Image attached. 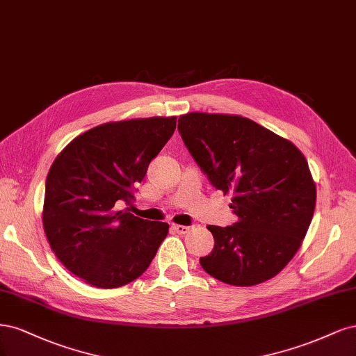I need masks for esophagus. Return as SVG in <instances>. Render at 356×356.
<instances>
[{
	"mask_svg": "<svg viewBox=\"0 0 356 356\" xmlns=\"http://www.w3.org/2000/svg\"><path fill=\"white\" fill-rule=\"evenodd\" d=\"M173 227V231L175 232H177V234H180V235H183V234H188L189 232V226H183V225H173L171 226Z\"/></svg>",
	"mask_w": 356,
	"mask_h": 356,
	"instance_id": "34e87169",
	"label": "esophagus"
}]
</instances>
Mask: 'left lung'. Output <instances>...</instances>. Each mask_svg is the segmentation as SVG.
I'll list each match as a JSON object with an SVG mask.
<instances>
[{"label":"left lung","mask_w":356,"mask_h":356,"mask_svg":"<svg viewBox=\"0 0 356 356\" xmlns=\"http://www.w3.org/2000/svg\"><path fill=\"white\" fill-rule=\"evenodd\" d=\"M179 133L211 185L234 192L232 226H209L214 248L202 269L222 282L251 286L278 275L307 232L316 188L290 140L239 115L191 112Z\"/></svg>","instance_id":"8db88e82"}]
</instances>
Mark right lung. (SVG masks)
<instances>
[{
    "instance_id": "1",
    "label": "right lung",
    "mask_w": 356,
    "mask_h": 356,
    "mask_svg": "<svg viewBox=\"0 0 356 356\" xmlns=\"http://www.w3.org/2000/svg\"><path fill=\"white\" fill-rule=\"evenodd\" d=\"M176 117L97 125L57 155L45 180L44 232L63 266L97 289L139 278L168 234V223L143 220L134 201L149 163L176 130Z\"/></svg>"
}]
</instances>
